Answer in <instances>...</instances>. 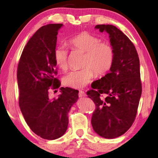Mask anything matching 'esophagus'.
<instances>
[{"instance_id": "obj_1", "label": "esophagus", "mask_w": 158, "mask_h": 158, "mask_svg": "<svg viewBox=\"0 0 158 158\" xmlns=\"http://www.w3.org/2000/svg\"><path fill=\"white\" fill-rule=\"evenodd\" d=\"M79 96L80 98L81 97H85V93L84 91H82V90H79Z\"/></svg>"}]
</instances>
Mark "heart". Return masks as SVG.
<instances>
[{"instance_id": "b5f03b06", "label": "heart", "mask_w": 158, "mask_h": 158, "mask_svg": "<svg viewBox=\"0 0 158 158\" xmlns=\"http://www.w3.org/2000/svg\"><path fill=\"white\" fill-rule=\"evenodd\" d=\"M68 44L73 50L84 53L82 69L69 72L63 77V84L73 89H82L90 82L95 73L102 76L113 65L115 52L111 44L102 42L99 37L83 32L69 38ZM53 60L57 68L66 71L68 68V51L57 46L53 51Z\"/></svg>"}]
</instances>
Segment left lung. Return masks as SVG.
Instances as JSON below:
<instances>
[{
	"label": "left lung",
	"mask_w": 158,
	"mask_h": 158,
	"mask_svg": "<svg viewBox=\"0 0 158 158\" xmlns=\"http://www.w3.org/2000/svg\"><path fill=\"white\" fill-rule=\"evenodd\" d=\"M95 28L109 35L115 58L110 72L87 92L95 105L91 124L98 135L114 139L126 132L135 120L142 91L139 58L135 45L116 26L100 24Z\"/></svg>",
	"instance_id": "8db88e82"
}]
</instances>
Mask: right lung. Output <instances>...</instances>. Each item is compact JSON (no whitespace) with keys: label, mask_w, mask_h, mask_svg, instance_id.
<instances>
[{"label":"right lung","mask_w":158,"mask_h":158,"mask_svg":"<svg viewBox=\"0 0 158 158\" xmlns=\"http://www.w3.org/2000/svg\"><path fill=\"white\" fill-rule=\"evenodd\" d=\"M61 26L62 23H50L39 28L23 49L17 68L21 113L31 130L48 140L56 139L65 134L68 112L79 98L78 90L68 87H61L56 98L49 95L50 89L60 85L56 77L53 51Z\"/></svg>","instance_id":"obj_1"}]
</instances>
